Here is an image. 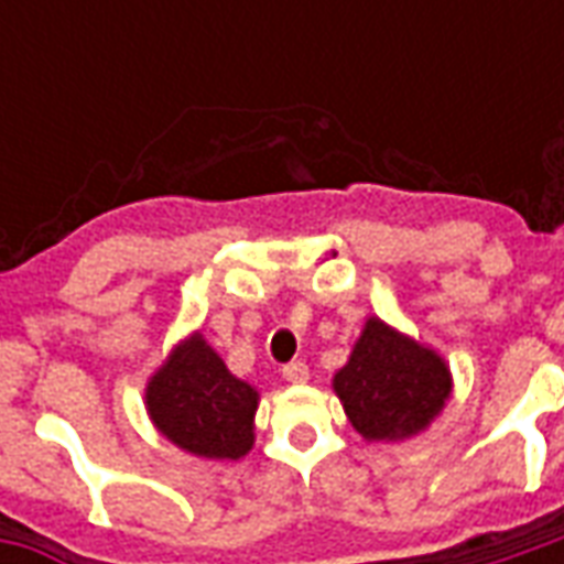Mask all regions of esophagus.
I'll return each instance as SVG.
<instances>
[{"label": "esophagus", "mask_w": 564, "mask_h": 564, "mask_svg": "<svg viewBox=\"0 0 564 564\" xmlns=\"http://www.w3.org/2000/svg\"><path fill=\"white\" fill-rule=\"evenodd\" d=\"M283 378L290 380V383H307V366L305 362H290V366H283Z\"/></svg>", "instance_id": "1"}]
</instances>
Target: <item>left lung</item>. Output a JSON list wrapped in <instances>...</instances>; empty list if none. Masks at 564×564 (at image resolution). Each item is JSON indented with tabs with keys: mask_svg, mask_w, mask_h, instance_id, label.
I'll return each mask as SVG.
<instances>
[{
	"mask_svg": "<svg viewBox=\"0 0 564 564\" xmlns=\"http://www.w3.org/2000/svg\"><path fill=\"white\" fill-rule=\"evenodd\" d=\"M332 387L347 420L366 441H404L444 411L453 378L435 350L383 319L368 317Z\"/></svg>",
	"mask_w": 564,
	"mask_h": 564,
	"instance_id": "8db88e82",
	"label": "left lung"
}]
</instances>
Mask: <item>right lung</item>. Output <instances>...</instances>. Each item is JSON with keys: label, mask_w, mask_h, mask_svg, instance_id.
Returning <instances> with one entry per match:
<instances>
[{"label": "right lung", "mask_w": 564, "mask_h": 564, "mask_svg": "<svg viewBox=\"0 0 564 564\" xmlns=\"http://www.w3.org/2000/svg\"><path fill=\"white\" fill-rule=\"evenodd\" d=\"M153 425L202 459H241L253 447L259 392L238 380L202 332L174 347L144 390Z\"/></svg>", "instance_id": "add662e5"}]
</instances>
